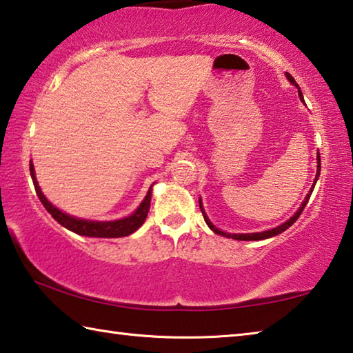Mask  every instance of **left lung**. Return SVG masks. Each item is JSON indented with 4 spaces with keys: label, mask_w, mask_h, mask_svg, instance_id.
Returning a JSON list of instances; mask_svg holds the SVG:
<instances>
[{
    "label": "left lung",
    "mask_w": 353,
    "mask_h": 353,
    "mask_svg": "<svg viewBox=\"0 0 353 353\" xmlns=\"http://www.w3.org/2000/svg\"><path fill=\"white\" fill-rule=\"evenodd\" d=\"M285 74H286V79H288V81L292 83V85H296L297 92H299V98H301V101L303 103V94H302V92H301V88H299V85L296 83L294 77H292L290 73H285ZM316 160H318V166H316V177H314V182H313V185H312V188H310L308 194L305 196V199H303L301 207L297 208V212H296L294 214H292V216H291L290 219H286L283 224L274 227V229H268V230H263V232H254V234H227V232L218 229L216 225H213L212 221L208 219L207 213H205V210H204V205H202V199L199 198V207H201L202 214H204V219H205L207 225L210 227V229L214 232V234L223 235V236H227V238H232V240H240V241H259V240H266V238H271V236H276V235H279V234H282V232H285L286 229H288V227H291L292 224H294L296 221H297V218L301 216V213H302L303 208H305L307 202H308V199H310V196H312V193H313L314 185H316V182H318V179H319V176H321V155H319V152L316 154Z\"/></svg>",
    "instance_id": "1"
}]
</instances>
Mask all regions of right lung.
I'll return each mask as SVG.
<instances>
[{"mask_svg":"<svg viewBox=\"0 0 353 353\" xmlns=\"http://www.w3.org/2000/svg\"><path fill=\"white\" fill-rule=\"evenodd\" d=\"M29 171H31V177L34 182L35 193H37L39 199L43 207L48 210V213L54 218L59 224L63 225L65 229L74 232L77 235L82 236H93V238H121L134 234L135 230H139L141 224L145 223V219L149 213V207H151V194L154 183L149 187L145 199L141 201V204L137 207L134 213H130L126 218H119L113 221H92V219H82L71 216V214L59 210L56 205H52L50 201L46 199V196L41 193V188L35 177V170L32 160L29 162Z\"/></svg>","mask_w":353,"mask_h":353,"instance_id":"right-lung-1","label":"right lung"}]
</instances>
